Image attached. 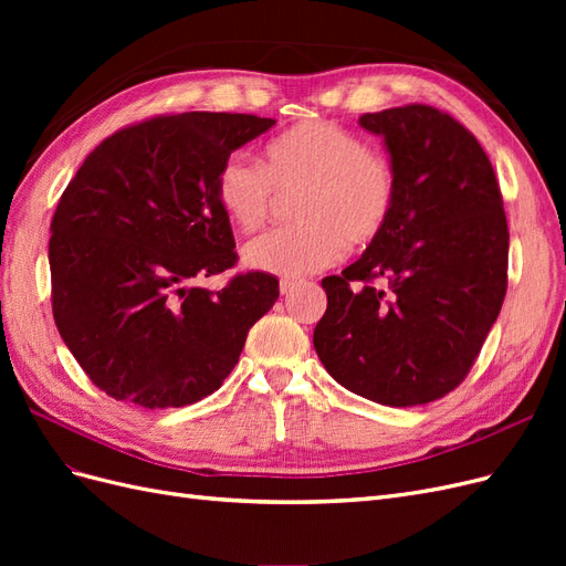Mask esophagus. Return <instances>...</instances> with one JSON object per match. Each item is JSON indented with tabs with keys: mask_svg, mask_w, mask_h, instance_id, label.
<instances>
[{
	"mask_svg": "<svg viewBox=\"0 0 566 566\" xmlns=\"http://www.w3.org/2000/svg\"><path fill=\"white\" fill-rule=\"evenodd\" d=\"M302 285V281H297V279H283L281 281V295H290L293 293V290H297Z\"/></svg>",
	"mask_w": 566,
	"mask_h": 566,
	"instance_id": "1",
	"label": "esophagus"
}]
</instances>
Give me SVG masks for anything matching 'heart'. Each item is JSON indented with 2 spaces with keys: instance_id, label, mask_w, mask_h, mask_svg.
<instances>
[{
  "instance_id": "obj_1",
  "label": "heart",
  "mask_w": 566,
  "mask_h": 566,
  "mask_svg": "<svg viewBox=\"0 0 566 566\" xmlns=\"http://www.w3.org/2000/svg\"><path fill=\"white\" fill-rule=\"evenodd\" d=\"M279 196H295L297 224L264 233L245 248L256 271L297 279L337 264L347 248H366L387 229L397 205V167L356 132L304 119L262 148V167L241 156L221 163L214 196L241 233L260 231Z\"/></svg>"
}]
</instances>
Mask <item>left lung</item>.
Returning <instances> with one entry per match:
<instances>
[{
	"instance_id": "8db88e82",
	"label": "left lung",
	"mask_w": 566,
	"mask_h": 566,
	"mask_svg": "<svg viewBox=\"0 0 566 566\" xmlns=\"http://www.w3.org/2000/svg\"><path fill=\"white\" fill-rule=\"evenodd\" d=\"M382 134L399 193L387 229L339 276L314 347L333 378L382 406H420L468 378L507 290V219L470 129L424 104L358 117Z\"/></svg>"
}]
</instances>
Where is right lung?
<instances>
[{"mask_svg":"<svg viewBox=\"0 0 566 566\" xmlns=\"http://www.w3.org/2000/svg\"><path fill=\"white\" fill-rule=\"evenodd\" d=\"M245 113L156 115L101 142L51 219V312L87 378L144 408L196 403L238 364L248 331L279 300L276 276L235 273L214 181L269 127Z\"/></svg>","mask_w":566,"mask_h":566,"instance_id":"add662e5","label":"right lung"}]
</instances>
